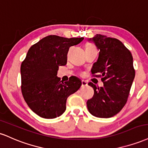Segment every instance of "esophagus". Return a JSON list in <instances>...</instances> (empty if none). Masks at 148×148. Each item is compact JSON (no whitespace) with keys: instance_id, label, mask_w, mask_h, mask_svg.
Segmentation results:
<instances>
[{"instance_id":"1","label":"esophagus","mask_w":148,"mask_h":148,"mask_svg":"<svg viewBox=\"0 0 148 148\" xmlns=\"http://www.w3.org/2000/svg\"><path fill=\"white\" fill-rule=\"evenodd\" d=\"M87 86V82L84 80L82 81V87H84V86Z\"/></svg>"}]
</instances>
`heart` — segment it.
I'll use <instances>...</instances> for the list:
<instances>
[{
  "label": "heart",
  "instance_id": "heart-1",
  "mask_svg": "<svg viewBox=\"0 0 148 148\" xmlns=\"http://www.w3.org/2000/svg\"><path fill=\"white\" fill-rule=\"evenodd\" d=\"M85 49L86 50H89V49H96L95 46L94 45L91 44V43H87L85 46Z\"/></svg>",
  "mask_w": 148,
  "mask_h": 148
}]
</instances>
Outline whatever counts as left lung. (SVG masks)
I'll return each mask as SVG.
<instances>
[{
    "mask_svg": "<svg viewBox=\"0 0 148 148\" xmlns=\"http://www.w3.org/2000/svg\"><path fill=\"white\" fill-rule=\"evenodd\" d=\"M100 50L99 57L91 69L93 77H100L103 87H96L93 98L88 100V112L98 118H111L125 105L135 77L133 57L124 44L115 38L96 34L90 39Z\"/></svg>",
    "mask_w": 148,
    "mask_h": 148,
    "instance_id": "left-lung-1",
    "label": "left lung"
}]
</instances>
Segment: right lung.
Segmentation results:
<instances>
[{"mask_svg":"<svg viewBox=\"0 0 148 148\" xmlns=\"http://www.w3.org/2000/svg\"><path fill=\"white\" fill-rule=\"evenodd\" d=\"M83 37L64 38L49 35L30 47L21 66V92L24 100L36 114L55 119L65 112L68 97L80 88L82 82L71 77L63 82L57 77L59 66L67 63L71 46Z\"/></svg>","mask_w":148,"mask_h":148,"instance_id":"obj_1","label":"right lung"}]
</instances>
